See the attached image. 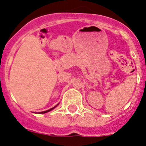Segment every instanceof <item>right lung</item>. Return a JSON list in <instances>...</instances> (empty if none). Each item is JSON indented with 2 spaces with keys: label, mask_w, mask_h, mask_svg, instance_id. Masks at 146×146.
I'll use <instances>...</instances> for the list:
<instances>
[{
  "label": "right lung",
  "mask_w": 146,
  "mask_h": 146,
  "mask_svg": "<svg viewBox=\"0 0 146 146\" xmlns=\"http://www.w3.org/2000/svg\"><path fill=\"white\" fill-rule=\"evenodd\" d=\"M58 105V104L57 105H55V107H53V108H51V109L48 110H46V111H43V112H40V113H39V114H42V113H48V112H50V111H51V110H53L54 108H56V107H57Z\"/></svg>",
  "instance_id": "1"
}]
</instances>
